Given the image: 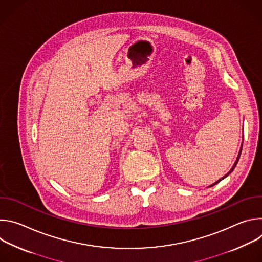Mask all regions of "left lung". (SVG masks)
I'll return each instance as SVG.
<instances>
[{
  "instance_id": "left-lung-1",
  "label": "left lung",
  "mask_w": 262,
  "mask_h": 262,
  "mask_svg": "<svg viewBox=\"0 0 262 262\" xmlns=\"http://www.w3.org/2000/svg\"><path fill=\"white\" fill-rule=\"evenodd\" d=\"M242 148H243V146H242ZM241 152H242V149H241V151H239V155H238V157H237V159H236V161H235V163H234V165H233V167H232V168H231V170H230V171H229V172H228V173H227V174H226V175H225V176H224V177H223V178H221V179H220V180H219V181H221V180H222V179H224V178H225V177H226V176H228V175H229V174H230V173H231V172H232V171H233V170H234V168H235V166H236V164H237V162H238V160H239V157H241ZM219 181H216V182H215V183H217V182H219ZM215 183H213V184H212V185H214V184H215ZM212 185H210V186H212Z\"/></svg>"
}]
</instances>
